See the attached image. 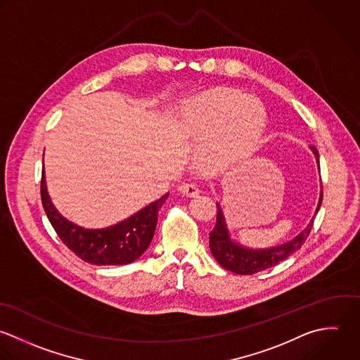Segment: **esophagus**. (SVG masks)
I'll return each mask as SVG.
<instances>
[{"mask_svg": "<svg viewBox=\"0 0 360 360\" xmlns=\"http://www.w3.org/2000/svg\"><path fill=\"white\" fill-rule=\"evenodd\" d=\"M179 192L186 198H195L199 195V188L195 184H185L179 188Z\"/></svg>", "mask_w": 360, "mask_h": 360, "instance_id": "obj_1", "label": "esophagus"}]
</instances>
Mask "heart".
Returning <instances> with one entry per match:
<instances>
[{"mask_svg":"<svg viewBox=\"0 0 360 360\" xmlns=\"http://www.w3.org/2000/svg\"><path fill=\"white\" fill-rule=\"evenodd\" d=\"M182 127L198 136L209 133L200 161L223 171L245 160L265 127V109L252 95L234 88H217L191 99L182 112Z\"/></svg>","mask_w":360,"mask_h":360,"instance_id":"heart-1","label":"heart"}]
</instances>
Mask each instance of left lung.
<instances>
[{
	"instance_id": "8db88e82",
	"label": "left lung",
	"mask_w": 360,
	"mask_h": 360,
	"mask_svg": "<svg viewBox=\"0 0 360 360\" xmlns=\"http://www.w3.org/2000/svg\"><path fill=\"white\" fill-rule=\"evenodd\" d=\"M310 148L316 157L317 167L320 171L319 151L314 146H310ZM321 202H323V185H321V192H320V199H319L316 213H314L313 219L310 220V223L307 224V227L299 236H296L293 240L283 243L281 245H276V247H271V248H250V247L241 245L240 243L233 240L230 230L227 227V221H226L223 209H221L220 203H217V220H216V226H214L213 231L210 233V240H209L210 251H212L214 259L223 268H226L227 271H231L237 275H254L257 272L272 268L302 248V245L304 244V241L307 240V237L311 231L314 217L320 210Z\"/></svg>"
}]
</instances>
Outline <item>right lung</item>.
I'll use <instances>...</instances> for the list:
<instances>
[{"instance_id": "add662e5", "label": "right lung", "mask_w": 360, "mask_h": 360, "mask_svg": "<svg viewBox=\"0 0 360 360\" xmlns=\"http://www.w3.org/2000/svg\"><path fill=\"white\" fill-rule=\"evenodd\" d=\"M41 205L60 240L82 261L92 265H127L148 248L158 220V210L169 193L151 202L130 217L105 229H84L67 220L54 207L46 185L40 184Z\"/></svg>"}]
</instances>
